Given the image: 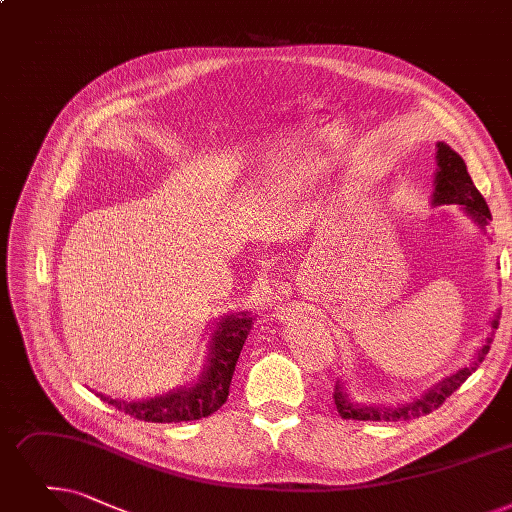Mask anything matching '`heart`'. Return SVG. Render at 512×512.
I'll use <instances>...</instances> for the list:
<instances>
[{
	"label": "heart",
	"mask_w": 512,
	"mask_h": 512,
	"mask_svg": "<svg viewBox=\"0 0 512 512\" xmlns=\"http://www.w3.org/2000/svg\"><path fill=\"white\" fill-rule=\"evenodd\" d=\"M311 177H314V169L307 167V165H297L291 167V171H286L280 180L274 184L272 192L278 196H286L291 194L293 190H299L301 186H305Z\"/></svg>",
	"instance_id": "obj_1"
}]
</instances>
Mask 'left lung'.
<instances>
[{"mask_svg":"<svg viewBox=\"0 0 512 512\" xmlns=\"http://www.w3.org/2000/svg\"><path fill=\"white\" fill-rule=\"evenodd\" d=\"M437 167L439 169L435 173L433 205H462V209L469 213L481 228H485L487 221L492 219V213L487 209V203L481 196V192L475 188L469 171H466L464 161L460 159V154L454 152L448 144L437 142ZM498 320H500L498 316L492 320V328H498ZM492 335L485 339L483 347L479 349L475 360L469 366H464L458 372L450 374L448 379L439 381L437 385H433V389H429L425 395H420L410 404H402L395 408L358 406L347 397L343 385L337 383L335 393H332V397H335V406L343 418H351V420H408V418L425 416L437 410L479 368V364L485 360V355L490 351V345L494 341Z\"/></svg>","mask_w":512,"mask_h":512,"instance_id":"left-lung-1","label":"left lung"}]
</instances>
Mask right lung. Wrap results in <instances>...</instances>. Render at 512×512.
<instances>
[{
	"instance_id": "obj_1",
	"label": "right lung",
	"mask_w": 512,
	"mask_h": 512,
	"mask_svg": "<svg viewBox=\"0 0 512 512\" xmlns=\"http://www.w3.org/2000/svg\"><path fill=\"white\" fill-rule=\"evenodd\" d=\"M253 326L247 314L226 316L217 324L209 345L207 366L194 387L169 391L167 395L142 399V402H121V399L96 393L106 404L146 422H184L198 420L217 412L230 393L232 374Z\"/></svg>"
}]
</instances>
